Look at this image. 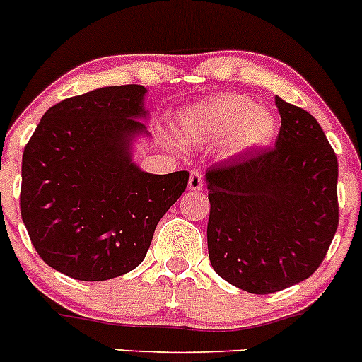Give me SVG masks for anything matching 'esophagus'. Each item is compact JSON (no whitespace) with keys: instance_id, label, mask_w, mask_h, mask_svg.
I'll return each instance as SVG.
<instances>
[{"instance_id":"34e87169","label":"esophagus","mask_w":362,"mask_h":362,"mask_svg":"<svg viewBox=\"0 0 362 362\" xmlns=\"http://www.w3.org/2000/svg\"><path fill=\"white\" fill-rule=\"evenodd\" d=\"M203 189V175L199 171H191V177H189V191L198 192Z\"/></svg>"}]
</instances>
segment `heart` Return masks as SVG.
I'll return each instance as SVG.
<instances>
[{
	"label": "heart",
	"mask_w": 362,
	"mask_h": 362,
	"mask_svg": "<svg viewBox=\"0 0 362 362\" xmlns=\"http://www.w3.org/2000/svg\"><path fill=\"white\" fill-rule=\"evenodd\" d=\"M276 117L242 94H222L194 105L178 117L177 133L189 145L215 144L231 136L233 152L266 147L276 133Z\"/></svg>",
	"instance_id": "obj_1"
}]
</instances>
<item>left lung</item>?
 Segmentation results:
<instances>
[{"label":"left lung","mask_w":362,"mask_h":362,"mask_svg":"<svg viewBox=\"0 0 362 362\" xmlns=\"http://www.w3.org/2000/svg\"><path fill=\"white\" fill-rule=\"evenodd\" d=\"M275 105V147L206 171L211 268L252 294L279 293L315 273L339 221L338 159L322 127L282 98Z\"/></svg>","instance_id":"obj_1"}]
</instances>
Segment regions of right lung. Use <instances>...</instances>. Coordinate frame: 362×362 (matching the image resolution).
<instances>
[{
    "label": "right lung",
    "mask_w": 362,
    "mask_h": 362,
    "mask_svg": "<svg viewBox=\"0 0 362 362\" xmlns=\"http://www.w3.org/2000/svg\"><path fill=\"white\" fill-rule=\"evenodd\" d=\"M145 93L131 83L59 101L24 148L23 222L40 257L75 280L136 268L187 187V171L152 175L131 163V136L145 131Z\"/></svg>",
    "instance_id": "1"
}]
</instances>
